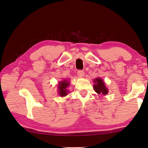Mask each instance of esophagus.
<instances>
[{"instance_id":"1","label":"esophagus","mask_w":148,"mask_h":148,"mask_svg":"<svg viewBox=\"0 0 148 148\" xmlns=\"http://www.w3.org/2000/svg\"><path fill=\"white\" fill-rule=\"evenodd\" d=\"M77 75L79 77H82L83 76H84V72L82 70H79V71H77Z\"/></svg>"}]
</instances>
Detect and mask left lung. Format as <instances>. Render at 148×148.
Returning a JSON list of instances; mask_svg holds the SVG:
<instances>
[{
    "instance_id": "obj_1",
    "label": "left lung",
    "mask_w": 148,
    "mask_h": 148,
    "mask_svg": "<svg viewBox=\"0 0 148 148\" xmlns=\"http://www.w3.org/2000/svg\"><path fill=\"white\" fill-rule=\"evenodd\" d=\"M94 83H95L94 85V89L95 92H97L98 95H106L108 93V89L106 87V85L103 83V81L100 77H97L95 79H94Z\"/></svg>"
}]
</instances>
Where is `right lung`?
Returning a JSON list of instances; mask_svg holds the SVG:
<instances>
[{"label":"right lung","mask_w":148,"mask_h":148,"mask_svg":"<svg viewBox=\"0 0 148 148\" xmlns=\"http://www.w3.org/2000/svg\"><path fill=\"white\" fill-rule=\"evenodd\" d=\"M69 82L67 80H63L58 84V93L61 97H63L67 95V93H69L67 87L69 86Z\"/></svg>","instance_id":"1"}]
</instances>
